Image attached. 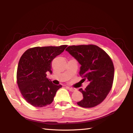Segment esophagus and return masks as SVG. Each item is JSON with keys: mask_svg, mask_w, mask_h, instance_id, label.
<instances>
[{"mask_svg": "<svg viewBox=\"0 0 133 133\" xmlns=\"http://www.w3.org/2000/svg\"><path fill=\"white\" fill-rule=\"evenodd\" d=\"M66 87L67 89H68L70 91H72V92H73V91H75L76 90L75 89H74V88H72V87H69V86H66Z\"/></svg>", "mask_w": 133, "mask_h": 133, "instance_id": "esophagus-1", "label": "esophagus"}]
</instances>
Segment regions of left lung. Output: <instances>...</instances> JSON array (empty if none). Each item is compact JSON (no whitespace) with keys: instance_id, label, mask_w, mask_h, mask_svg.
Listing matches in <instances>:
<instances>
[{"instance_id":"obj_1","label":"left lung","mask_w":133,"mask_h":133,"mask_svg":"<svg viewBox=\"0 0 133 133\" xmlns=\"http://www.w3.org/2000/svg\"><path fill=\"white\" fill-rule=\"evenodd\" d=\"M66 51L81 64L82 80L89 82L84 90L79 89L83 98L77 104L86 108L96 106L106 98L113 83L114 67L111 58L104 50L92 44L69 46Z\"/></svg>"}]
</instances>
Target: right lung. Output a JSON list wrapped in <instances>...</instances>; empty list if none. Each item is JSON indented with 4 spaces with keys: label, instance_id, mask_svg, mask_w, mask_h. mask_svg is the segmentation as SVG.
<instances>
[{
    "label": "right lung",
    "instance_id": "obj_1",
    "mask_svg": "<svg viewBox=\"0 0 133 133\" xmlns=\"http://www.w3.org/2000/svg\"><path fill=\"white\" fill-rule=\"evenodd\" d=\"M67 47H36L22 55L17 69V83L24 98L33 106L41 107L51 104L62 87L61 84H53L46 77V72L52 74V61Z\"/></svg>",
    "mask_w": 133,
    "mask_h": 133
}]
</instances>
